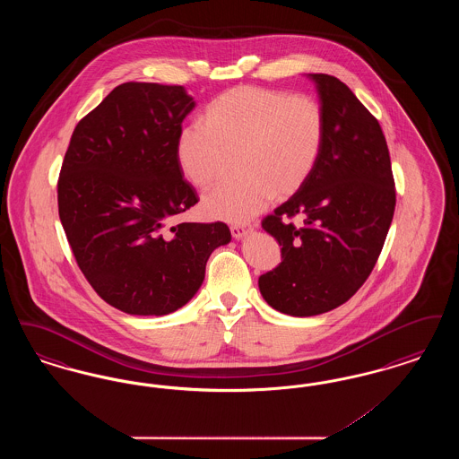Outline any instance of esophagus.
I'll return each mask as SVG.
<instances>
[{
	"instance_id": "34e87169",
	"label": "esophagus",
	"mask_w": 459,
	"mask_h": 459,
	"mask_svg": "<svg viewBox=\"0 0 459 459\" xmlns=\"http://www.w3.org/2000/svg\"><path fill=\"white\" fill-rule=\"evenodd\" d=\"M251 230H253L251 225H232L230 227V232H232L234 239H244Z\"/></svg>"
}]
</instances>
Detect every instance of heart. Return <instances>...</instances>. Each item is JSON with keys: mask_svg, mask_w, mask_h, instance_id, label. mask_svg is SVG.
I'll list each match as a JSON object with an SVG mask.
<instances>
[{"mask_svg": "<svg viewBox=\"0 0 459 459\" xmlns=\"http://www.w3.org/2000/svg\"><path fill=\"white\" fill-rule=\"evenodd\" d=\"M325 141V115L309 96L277 89L225 91L204 111V124H186L175 144L180 172L196 187L227 174L239 156L242 178L212 189L203 212L246 221L277 196L298 193L316 169Z\"/></svg>", "mask_w": 459, "mask_h": 459, "instance_id": "obj_1", "label": "heart"}]
</instances>
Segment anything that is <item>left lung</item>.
I'll use <instances>...</instances> for the list:
<instances>
[{
	"label": "left lung",
	"mask_w": 459,
	"mask_h": 459,
	"mask_svg": "<svg viewBox=\"0 0 459 459\" xmlns=\"http://www.w3.org/2000/svg\"><path fill=\"white\" fill-rule=\"evenodd\" d=\"M325 115V141L305 186L263 219L282 262L258 279L263 299L290 316L322 315L365 284L395 208L389 148L378 120L344 82L307 74ZM306 219L303 228L288 220Z\"/></svg>",
	"instance_id": "8db88e82"
}]
</instances>
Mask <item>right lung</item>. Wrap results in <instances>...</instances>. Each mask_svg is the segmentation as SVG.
I'll use <instances>...</instances> for the list:
<instances>
[{
	"instance_id": "obj_1",
	"label": "right lung",
	"mask_w": 459,
	"mask_h": 459,
	"mask_svg": "<svg viewBox=\"0 0 459 459\" xmlns=\"http://www.w3.org/2000/svg\"><path fill=\"white\" fill-rule=\"evenodd\" d=\"M195 100L182 86L126 82L72 134L58 178V213L89 284L129 315H169L193 299L225 223H178L197 203L175 144Z\"/></svg>"
}]
</instances>
